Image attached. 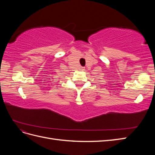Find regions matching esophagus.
I'll return each instance as SVG.
<instances>
[{
	"instance_id": "34e87169",
	"label": "esophagus",
	"mask_w": 155,
	"mask_h": 155,
	"mask_svg": "<svg viewBox=\"0 0 155 155\" xmlns=\"http://www.w3.org/2000/svg\"><path fill=\"white\" fill-rule=\"evenodd\" d=\"M84 68H85L83 67H81V70H84Z\"/></svg>"
}]
</instances>
